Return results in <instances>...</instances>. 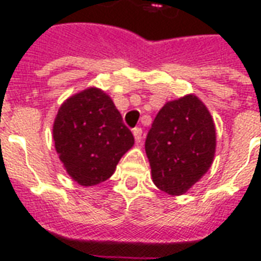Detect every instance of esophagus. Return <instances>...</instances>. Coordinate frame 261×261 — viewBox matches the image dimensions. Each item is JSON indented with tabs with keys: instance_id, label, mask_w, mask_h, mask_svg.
<instances>
[{
	"instance_id": "1",
	"label": "esophagus",
	"mask_w": 261,
	"mask_h": 261,
	"mask_svg": "<svg viewBox=\"0 0 261 261\" xmlns=\"http://www.w3.org/2000/svg\"><path fill=\"white\" fill-rule=\"evenodd\" d=\"M133 134H134L135 142L141 143V141H142V128L137 127V128H134V131H133Z\"/></svg>"
}]
</instances>
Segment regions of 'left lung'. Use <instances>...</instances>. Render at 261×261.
<instances>
[{
  "mask_svg": "<svg viewBox=\"0 0 261 261\" xmlns=\"http://www.w3.org/2000/svg\"><path fill=\"white\" fill-rule=\"evenodd\" d=\"M215 146L214 120L195 94L168 101L145 142L153 182L167 194L182 195L208 171Z\"/></svg>",
  "mask_w": 261,
  "mask_h": 261,
  "instance_id": "obj_1",
  "label": "left lung"
}]
</instances>
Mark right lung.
Listing matches in <instances>:
<instances>
[{"label": "right lung", "mask_w": 261, "mask_h": 261, "mask_svg": "<svg viewBox=\"0 0 261 261\" xmlns=\"http://www.w3.org/2000/svg\"><path fill=\"white\" fill-rule=\"evenodd\" d=\"M53 138L67 174L84 187L110 178L134 145L114 101L98 88L73 94L59 107Z\"/></svg>", "instance_id": "add662e5"}]
</instances>
